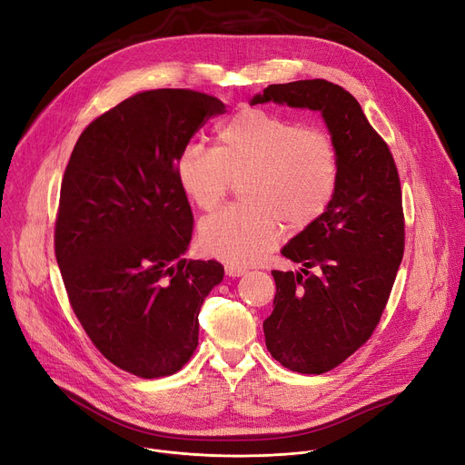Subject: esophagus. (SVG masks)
<instances>
[{
    "label": "esophagus",
    "instance_id": "1",
    "mask_svg": "<svg viewBox=\"0 0 465 465\" xmlns=\"http://www.w3.org/2000/svg\"><path fill=\"white\" fill-rule=\"evenodd\" d=\"M225 274L231 276V278H238V276H244V274H246V269L234 267V264H227V267H225Z\"/></svg>",
    "mask_w": 465,
    "mask_h": 465
}]
</instances>
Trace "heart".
<instances>
[{
  "label": "heart",
  "mask_w": 465,
  "mask_h": 465,
  "mask_svg": "<svg viewBox=\"0 0 465 465\" xmlns=\"http://www.w3.org/2000/svg\"><path fill=\"white\" fill-rule=\"evenodd\" d=\"M175 178L204 212L242 182L244 204L208 215L198 240L208 255L246 267L274 250L282 225L304 231L327 213L339 191L341 151L322 126H304L267 107H244L219 124L215 147H183Z\"/></svg>",
  "instance_id": "b5f03b06"
}]
</instances>
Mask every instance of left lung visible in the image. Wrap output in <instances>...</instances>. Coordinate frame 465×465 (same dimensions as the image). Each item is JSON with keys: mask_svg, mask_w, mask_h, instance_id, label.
I'll use <instances>...</instances> for the list:
<instances>
[{"mask_svg": "<svg viewBox=\"0 0 465 465\" xmlns=\"http://www.w3.org/2000/svg\"><path fill=\"white\" fill-rule=\"evenodd\" d=\"M264 102L322 112L341 151L333 204L282 255L301 272L272 271L274 311L262 322L271 356L290 371L341 365L377 329L405 252L401 182L391 151L342 86L325 79L269 84Z\"/></svg>", "mask_w": 465, "mask_h": 465, "instance_id": "1", "label": "left lung"}]
</instances>
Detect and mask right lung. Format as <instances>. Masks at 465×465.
Wrapping results in <instances>:
<instances>
[{
    "label": "right lung",
    "instance_id": "add662e5",
    "mask_svg": "<svg viewBox=\"0 0 465 465\" xmlns=\"http://www.w3.org/2000/svg\"><path fill=\"white\" fill-rule=\"evenodd\" d=\"M215 96L159 88L88 124L65 166L54 255L74 312L102 356L140 379L178 372L198 344V312L221 262L189 261L193 212L175 163Z\"/></svg>",
    "mask_w": 465,
    "mask_h": 465
}]
</instances>
